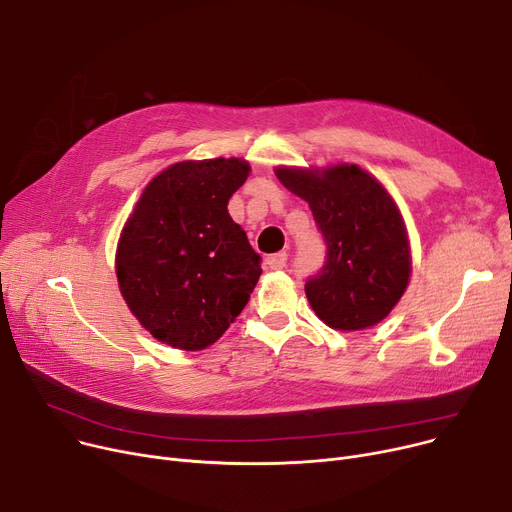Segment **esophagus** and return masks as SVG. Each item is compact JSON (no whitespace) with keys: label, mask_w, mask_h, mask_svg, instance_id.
<instances>
[{"label":"esophagus","mask_w":512,"mask_h":512,"mask_svg":"<svg viewBox=\"0 0 512 512\" xmlns=\"http://www.w3.org/2000/svg\"><path fill=\"white\" fill-rule=\"evenodd\" d=\"M286 261H288L286 253H276V255H270V257L265 259V265L270 267V270H284Z\"/></svg>","instance_id":"esophagus-1"}]
</instances>
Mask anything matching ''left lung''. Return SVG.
I'll return each instance as SVG.
<instances>
[{
    "label": "left lung",
    "instance_id": "1",
    "mask_svg": "<svg viewBox=\"0 0 512 512\" xmlns=\"http://www.w3.org/2000/svg\"><path fill=\"white\" fill-rule=\"evenodd\" d=\"M278 180L309 203L328 259L305 284L315 315L357 332L390 315L411 278V245L402 213L384 184L357 164L278 166Z\"/></svg>",
    "mask_w": 512,
    "mask_h": 512
}]
</instances>
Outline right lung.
<instances>
[{
  "label": "right lung",
  "mask_w": 512,
  "mask_h": 512,
  "mask_svg": "<svg viewBox=\"0 0 512 512\" xmlns=\"http://www.w3.org/2000/svg\"><path fill=\"white\" fill-rule=\"evenodd\" d=\"M249 161L186 159L159 172L120 232L116 276L139 324L180 351H203L234 324L261 276L228 213Z\"/></svg>",
  "instance_id": "1"
}]
</instances>
